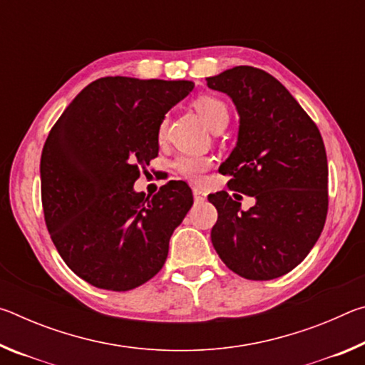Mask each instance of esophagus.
I'll return each mask as SVG.
<instances>
[{
	"instance_id": "esophagus-1",
	"label": "esophagus",
	"mask_w": 365,
	"mask_h": 365,
	"mask_svg": "<svg viewBox=\"0 0 365 365\" xmlns=\"http://www.w3.org/2000/svg\"><path fill=\"white\" fill-rule=\"evenodd\" d=\"M193 196H195V201H205L206 200V193L197 187H193Z\"/></svg>"
}]
</instances>
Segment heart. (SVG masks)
I'll use <instances>...</instances> for the list:
<instances>
[{
  "instance_id": "b5f03b06",
  "label": "heart",
  "mask_w": 365,
  "mask_h": 365,
  "mask_svg": "<svg viewBox=\"0 0 365 365\" xmlns=\"http://www.w3.org/2000/svg\"><path fill=\"white\" fill-rule=\"evenodd\" d=\"M193 106L196 113L201 115V119L205 120L206 125L211 128V130H217L220 127H225L228 123V108L227 104L219 100L215 96H200L196 98ZM165 128H168V119H164L159 125V135L163 137L165 133ZM211 165V160L207 158L201 156H180L175 160V169L183 174L185 177L191 178V180H200L202 174L209 169Z\"/></svg>"
}]
</instances>
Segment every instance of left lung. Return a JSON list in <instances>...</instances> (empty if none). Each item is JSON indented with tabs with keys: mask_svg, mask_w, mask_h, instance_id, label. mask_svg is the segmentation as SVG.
<instances>
[{
	"mask_svg": "<svg viewBox=\"0 0 365 365\" xmlns=\"http://www.w3.org/2000/svg\"><path fill=\"white\" fill-rule=\"evenodd\" d=\"M206 80L230 98L240 117L237 145L219 172L232 175L230 190L256 200L243 211L227 191L207 196L219 212L212 246L245 279H279L309 255L325 224L329 165L322 137L267 72L238 66Z\"/></svg>",
	"mask_w": 365,
	"mask_h": 365,
	"instance_id": "1",
	"label": "left lung"
}]
</instances>
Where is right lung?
I'll list each match as a JSON object with an SVG mask.
<instances>
[{"label": "right lung", "mask_w": 365, "mask_h": 365, "mask_svg": "<svg viewBox=\"0 0 365 365\" xmlns=\"http://www.w3.org/2000/svg\"><path fill=\"white\" fill-rule=\"evenodd\" d=\"M190 80L103 77L73 98L43 146L41 202L64 262L96 288L127 292L153 279L193 205L187 183L135 191L159 151V125Z\"/></svg>", "instance_id": "obj_1"}]
</instances>
